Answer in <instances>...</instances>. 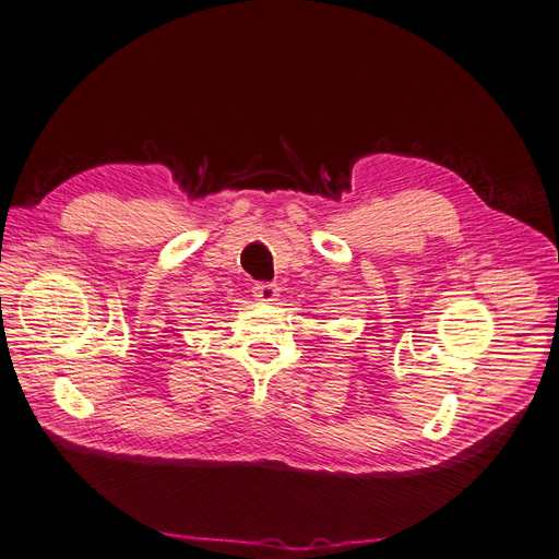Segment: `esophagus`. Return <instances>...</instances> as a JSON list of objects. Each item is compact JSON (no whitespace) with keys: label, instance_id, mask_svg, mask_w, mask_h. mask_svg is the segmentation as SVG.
<instances>
[{"label":"esophagus","instance_id":"34e87169","mask_svg":"<svg viewBox=\"0 0 559 559\" xmlns=\"http://www.w3.org/2000/svg\"><path fill=\"white\" fill-rule=\"evenodd\" d=\"M253 297L262 304H274L281 297V287L274 283H255L253 285Z\"/></svg>","mask_w":559,"mask_h":559}]
</instances>
